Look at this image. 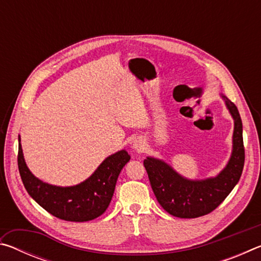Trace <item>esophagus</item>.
Returning a JSON list of instances; mask_svg holds the SVG:
<instances>
[{
    "label": "esophagus",
    "mask_w": 261,
    "mask_h": 261,
    "mask_svg": "<svg viewBox=\"0 0 261 261\" xmlns=\"http://www.w3.org/2000/svg\"><path fill=\"white\" fill-rule=\"evenodd\" d=\"M134 148L136 149V151H141V148H143V144L139 143V141H136V143L134 144Z\"/></svg>",
    "instance_id": "34e87169"
}]
</instances>
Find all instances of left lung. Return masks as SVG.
Instances as JSON below:
<instances>
[{
	"label": "left lung",
	"mask_w": 261,
	"mask_h": 261,
	"mask_svg": "<svg viewBox=\"0 0 261 261\" xmlns=\"http://www.w3.org/2000/svg\"><path fill=\"white\" fill-rule=\"evenodd\" d=\"M235 121L232 154L227 167L213 178L190 180L182 177L161 160H144L149 182L159 204L168 213L182 219H194L213 212L235 188L245 160L242 120L235 103L222 95Z\"/></svg>",
	"instance_id": "1"
}]
</instances>
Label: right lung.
I'll return each instance as SVG.
<instances>
[{
  "label": "right lung",
  "instance_id": "add662e5",
  "mask_svg": "<svg viewBox=\"0 0 261 261\" xmlns=\"http://www.w3.org/2000/svg\"><path fill=\"white\" fill-rule=\"evenodd\" d=\"M17 159L26 191L42 208L61 220L85 222L98 218L108 208L118 175L130 155L124 149L113 154L85 182L68 188L43 183L32 175L25 163L20 143Z\"/></svg>",
  "mask_w": 261,
  "mask_h": 261
}]
</instances>
